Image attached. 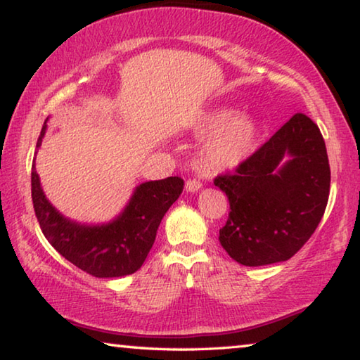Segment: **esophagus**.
<instances>
[{
	"label": "esophagus",
	"instance_id": "obj_1",
	"mask_svg": "<svg viewBox=\"0 0 360 360\" xmlns=\"http://www.w3.org/2000/svg\"><path fill=\"white\" fill-rule=\"evenodd\" d=\"M202 186V184L199 180H196V179H190V180H186V185H185V190L186 191H190V193H194V191H198L199 188Z\"/></svg>",
	"mask_w": 360,
	"mask_h": 360
}]
</instances>
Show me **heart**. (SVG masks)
<instances>
[{"instance_id":"b5f03b06","label":"heart","mask_w":360,"mask_h":360,"mask_svg":"<svg viewBox=\"0 0 360 360\" xmlns=\"http://www.w3.org/2000/svg\"><path fill=\"white\" fill-rule=\"evenodd\" d=\"M198 134L207 137L199 155L201 167L207 174H221L249 159L255 148L258 127L255 121L239 116L236 110L217 108L201 117Z\"/></svg>"}]
</instances>
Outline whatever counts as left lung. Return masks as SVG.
Segmentation results:
<instances>
[{"instance_id": "1", "label": "left lung", "mask_w": 360, "mask_h": 360, "mask_svg": "<svg viewBox=\"0 0 360 360\" xmlns=\"http://www.w3.org/2000/svg\"><path fill=\"white\" fill-rule=\"evenodd\" d=\"M214 184L231 209L219 236L228 255L244 266L288 260L308 243L327 207L330 166L319 127L303 113L293 115Z\"/></svg>"}]
</instances>
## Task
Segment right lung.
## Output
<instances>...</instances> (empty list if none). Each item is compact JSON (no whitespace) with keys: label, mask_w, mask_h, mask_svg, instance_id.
<instances>
[{"label":"right lung","mask_w":360,"mask_h":360,"mask_svg":"<svg viewBox=\"0 0 360 360\" xmlns=\"http://www.w3.org/2000/svg\"><path fill=\"white\" fill-rule=\"evenodd\" d=\"M44 134L46 122L37 148ZM184 185L180 176L145 181L135 188L131 201L113 221L81 225L65 219L47 201L34 164L32 167V199L41 231L62 257L96 278H121L140 269L155 244L159 223Z\"/></svg>","instance_id":"obj_1"}]
</instances>
